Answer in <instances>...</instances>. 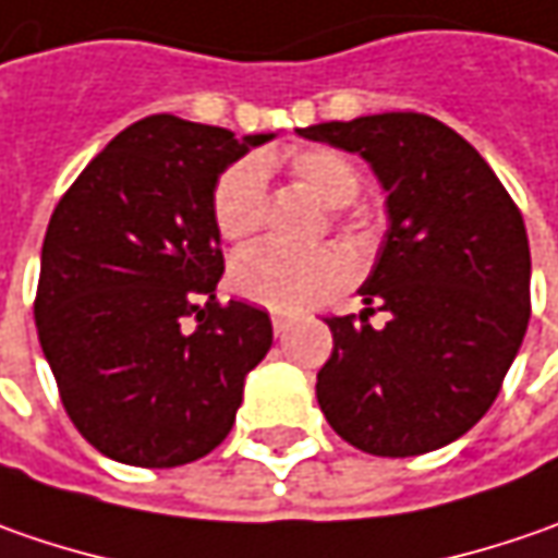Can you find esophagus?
I'll return each mask as SVG.
<instances>
[{
	"mask_svg": "<svg viewBox=\"0 0 558 558\" xmlns=\"http://www.w3.org/2000/svg\"><path fill=\"white\" fill-rule=\"evenodd\" d=\"M272 332L279 335V338L289 332V316H282V313H272Z\"/></svg>",
	"mask_w": 558,
	"mask_h": 558,
	"instance_id": "esophagus-1",
	"label": "esophagus"
}]
</instances>
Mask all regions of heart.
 <instances>
[{
    "label": "heart",
    "mask_w": 558,
    "mask_h": 558,
    "mask_svg": "<svg viewBox=\"0 0 558 558\" xmlns=\"http://www.w3.org/2000/svg\"><path fill=\"white\" fill-rule=\"evenodd\" d=\"M289 173L304 192L326 207H348L360 195V170L332 148H301L289 155ZM214 226L226 242L245 245L267 220V167L260 158L229 163L210 195ZM354 276L351 257L335 245L286 251L264 245L242 251L229 282L242 298L269 311H307L344 289Z\"/></svg>",
    "instance_id": "1"
}]
</instances>
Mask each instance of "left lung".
Segmentation results:
<instances>
[{
	"instance_id": "obj_1",
	"label": "left lung",
	"mask_w": 558,
	"mask_h": 558,
	"mask_svg": "<svg viewBox=\"0 0 558 558\" xmlns=\"http://www.w3.org/2000/svg\"><path fill=\"white\" fill-rule=\"evenodd\" d=\"M304 140L356 151L385 189L388 232L360 316H329L316 373L329 425L373 457H418L490 410L531 316L525 220L457 130L416 111L332 120ZM389 313L375 330L368 316Z\"/></svg>"
}]
</instances>
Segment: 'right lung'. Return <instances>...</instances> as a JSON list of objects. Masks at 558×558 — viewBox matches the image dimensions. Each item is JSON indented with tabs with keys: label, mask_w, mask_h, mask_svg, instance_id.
<instances>
[{
	"label": "right lung",
	"mask_w": 558,
	"mask_h": 558,
	"mask_svg": "<svg viewBox=\"0 0 558 558\" xmlns=\"http://www.w3.org/2000/svg\"><path fill=\"white\" fill-rule=\"evenodd\" d=\"M269 140L151 114L108 142L54 207L33 316L61 403L98 453L173 469L229 435L272 323L214 294L223 251L210 195Z\"/></svg>",
	"instance_id": "1"
}]
</instances>
